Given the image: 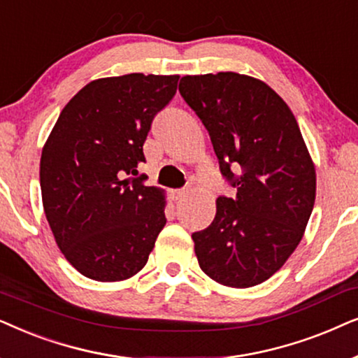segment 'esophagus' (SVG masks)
<instances>
[{"instance_id":"esophagus-1","label":"esophagus","mask_w":358,"mask_h":358,"mask_svg":"<svg viewBox=\"0 0 358 358\" xmlns=\"http://www.w3.org/2000/svg\"><path fill=\"white\" fill-rule=\"evenodd\" d=\"M188 193V189H175V192L173 193H171V194H173V199H175V201H180V199H182V198H185V194H187Z\"/></svg>"}]
</instances>
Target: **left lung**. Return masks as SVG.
I'll return each instance as SVG.
<instances>
[{
	"label": "left lung",
	"instance_id": "8db88e82",
	"mask_svg": "<svg viewBox=\"0 0 358 358\" xmlns=\"http://www.w3.org/2000/svg\"><path fill=\"white\" fill-rule=\"evenodd\" d=\"M178 90L237 188L234 199H216L211 226L192 236L198 264L224 287H255L303 239L316 199L314 162L292 109L262 80L236 71L187 75Z\"/></svg>",
	"mask_w": 358,
	"mask_h": 358
}]
</instances>
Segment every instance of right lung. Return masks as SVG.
Masks as SVG:
<instances>
[{
    "label": "right lung",
    "instance_id": "obj_1",
    "mask_svg": "<svg viewBox=\"0 0 358 358\" xmlns=\"http://www.w3.org/2000/svg\"><path fill=\"white\" fill-rule=\"evenodd\" d=\"M180 75L98 78L62 109L41 155L42 204L62 254L96 282L144 268L164 229L165 189L131 178L145 162L152 119Z\"/></svg>",
    "mask_w": 358,
    "mask_h": 358
}]
</instances>
